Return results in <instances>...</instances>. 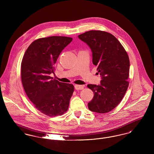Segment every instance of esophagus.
Masks as SVG:
<instances>
[{"instance_id":"1","label":"esophagus","mask_w":154,"mask_h":154,"mask_svg":"<svg viewBox=\"0 0 154 154\" xmlns=\"http://www.w3.org/2000/svg\"><path fill=\"white\" fill-rule=\"evenodd\" d=\"M84 85H75L74 86V88L76 90H82L84 88Z\"/></svg>"}]
</instances>
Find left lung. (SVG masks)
<instances>
[{
	"instance_id": "obj_1",
	"label": "left lung",
	"mask_w": 154,
	"mask_h": 154,
	"mask_svg": "<svg viewBox=\"0 0 154 154\" xmlns=\"http://www.w3.org/2000/svg\"><path fill=\"white\" fill-rule=\"evenodd\" d=\"M78 37L92 51V62L102 77L100 85H88L94 95L88 108L98 113L113 110L123 99L129 85L128 55L118 39L101 30H90Z\"/></svg>"
}]
</instances>
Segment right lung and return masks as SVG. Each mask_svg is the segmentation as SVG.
Here are the masks:
<instances>
[{
	"label": "right lung",
	"mask_w": 154,
	"mask_h": 154,
	"mask_svg": "<svg viewBox=\"0 0 154 154\" xmlns=\"http://www.w3.org/2000/svg\"><path fill=\"white\" fill-rule=\"evenodd\" d=\"M72 38L52 36L33 41L21 63V77L24 91L35 107L50 117L64 114L68 109L74 91L72 84L53 79L50 74L54 64Z\"/></svg>",
	"instance_id": "1"
}]
</instances>
